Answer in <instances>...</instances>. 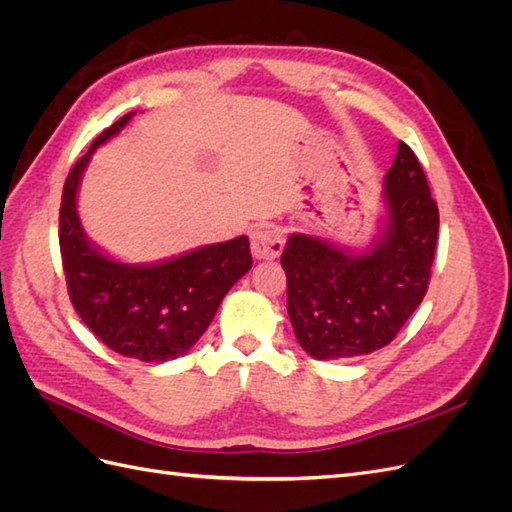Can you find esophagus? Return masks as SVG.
Here are the masks:
<instances>
[{
    "label": "esophagus",
    "instance_id": "obj_1",
    "mask_svg": "<svg viewBox=\"0 0 512 512\" xmlns=\"http://www.w3.org/2000/svg\"><path fill=\"white\" fill-rule=\"evenodd\" d=\"M284 250V235L280 228L262 226L252 235V254L256 260H275Z\"/></svg>",
    "mask_w": 512,
    "mask_h": 512
}]
</instances>
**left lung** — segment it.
<instances>
[{"label": "left lung", "instance_id": "left-lung-1", "mask_svg": "<svg viewBox=\"0 0 512 512\" xmlns=\"http://www.w3.org/2000/svg\"><path fill=\"white\" fill-rule=\"evenodd\" d=\"M382 205L380 232L363 250L314 232H292L286 241L288 316L297 342L318 361L391 344L425 297L440 213L406 143L384 177Z\"/></svg>", "mask_w": 512, "mask_h": 512}]
</instances>
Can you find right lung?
Listing matches in <instances>:
<instances>
[{
  "label": "right lung",
  "instance_id": "1",
  "mask_svg": "<svg viewBox=\"0 0 512 512\" xmlns=\"http://www.w3.org/2000/svg\"><path fill=\"white\" fill-rule=\"evenodd\" d=\"M132 117L106 128L70 170L61 194L59 247L70 301L91 333L130 359L164 363L203 337L226 292L252 269V254L250 239L241 235L151 265H130L87 239L76 209L83 173L94 151Z\"/></svg>",
  "mask_w": 512,
  "mask_h": 512
}]
</instances>
